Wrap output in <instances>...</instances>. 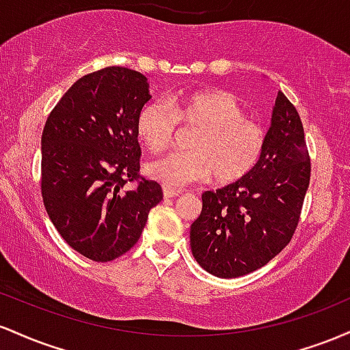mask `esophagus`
Listing matches in <instances>:
<instances>
[{"label":"esophagus","instance_id":"esophagus-1","mask_svg":"<svg viewBox=\"0 0 350 350\" xmlns=\"http://www.w3.org/2000/svg\"><path fill=\"white\" fill-rule=\"evenodd\" d=\"M180 193H182L180 190H174V188L163 187V196H165V198H175V196H178Z\"/></svg>","mask_w":350,"mask_h":350}]
</instances>
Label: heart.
Instances as JSON below:
<instances>
[{
	"instance_id": "obj_1",
	"label": "heart",
	"mask_w": 350,
	"mask_h": 350,
	"mask_svg": "<svg viewBox=\"0 0 350 350\" xmlns=\"http://www.w3.org/2000/svg\"><path fill=\"white\" fill-rule=\"evenodd\" d=\"M176 120L200 127L190 152H172L145 165V174L168 188H182L210 178L231 183L248 175L260 162L266 135L260 124L246 117L233 94L203 89L150 100L137 113V135L150 152L172 142Z\"/></svg>"
}]
</instances>
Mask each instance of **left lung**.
Segmentation results:
<instances>
[{
    "label": "left lung",
    "mask_w": 350,
    "mask_h": 350,
    "mask_svg": "<svg viewBox=\"0 0 350 350\" xmlns=\"http://www.w3.org/2000/svg\"><path fill=\"white\" fill-rule=\"evenodd\" d=\"M311 178L301 117L278 92L256 167L237 182L205 191L190 226L196 262L217 278H239L262 268L291 241Z\"/></svg>",
    "instance_id": "1"
}]
</instances>
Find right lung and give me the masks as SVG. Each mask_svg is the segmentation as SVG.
Instances as JSON below:
<instances>
[{
	"mask_svg": "<svg viewBox=\"0 0 350 350\" xmlns=\"http://www.w3.org/2000/svg\"><path fill=\"white\" fill-rule=\"evenodd\" d=\"M152 99L137 70L105 68L70 85L41 137V191L64 241L82 256L107 262L139 241L162 187L139 174L137 113Z\"/></svg>",
	"mask_w": 350,
	"mask_h": 350,
	"instance_id": "add662e5",
	"label": "right lung"
}]
</instances>
